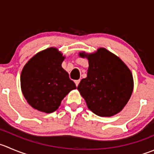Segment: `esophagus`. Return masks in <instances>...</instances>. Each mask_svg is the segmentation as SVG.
Returning <instances> with one entry per match:
<instances>
[{"label": "esophagus", "mask_w": 154, "mask_h": 154, "mask_svg": "<svg viewBox=\"0 0 154 154\" xmlns=\"http://www.w3.org/2000/svg\"><path fill=\"white\" fill-rule=\"evenodd\" d=\"M80 80H75V81H74V83H75L76 86H78V84H79V83H80Z\"/></svg>", "instance_id": "34e87169"}]
</instances>
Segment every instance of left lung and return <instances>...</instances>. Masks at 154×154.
Listing matches in <instances>:
<instances>
[{"label":"left lung","mask_w":154,"mask_h":154,"mask_svg":"<svg viewBox=\"0 0 154 154\" xmlns=\"http://www.w3.org/2000/svg\"><path fill=\"white\" fill-rule=\"evenodd\" d=\"M89 61L87 77L77 86L88 108L100 117H111L123 110L133 91V77L126 64L104 48L79 53Z\"/></svg>","instance_id":"obj_1"}]
</instances>
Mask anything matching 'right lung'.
<instances>
[{
    "instance_id": "obj_1",
    "label": "right lung",
    "mask_w": 154,
    "mask_h": 154,
    "mask_svg": "<svg viewBox=\"0 0 154 154\" xmlns=\"http://www.w3.org/2000/svg\"><path fill=\"white\" fill-rule=\"evenodd\" d=\"M65 56L56 48L34 55L21 74V89L28 104L40 111L50 113L57 110L62 99L75 83L62 67Z\"/></svg>"
}]
</instances>
